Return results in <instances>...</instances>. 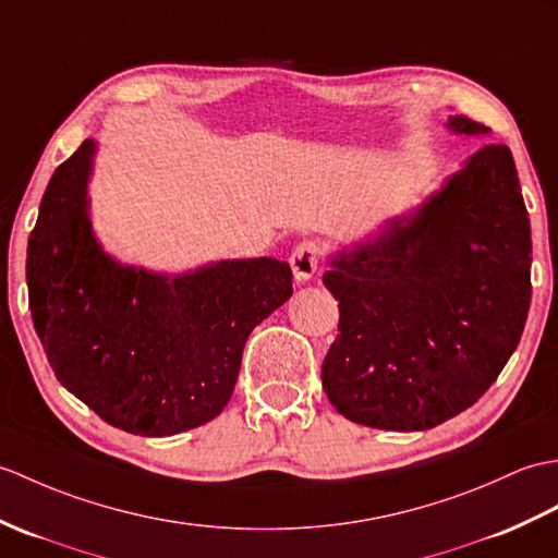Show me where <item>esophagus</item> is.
I'll list each match as a JSON object with an SVG mask.
<instances>
[{"label":"esophagus","instance_id":"esophagus-1","mask_svg":"<svg viewBox=\"0 0 558 558\" xmlns=\"http://www.w3.org/2000/svg\"><path fill=\"white\" fill-rule=\"evenodd\" d=\"M320 256H323V250H320L318 242L306 240V242L296 244V250H294L292 256H290L294 280H296V282L311 280V276L316 274V268H318V264H320Z\"/></svg>","mask_w":558,"mask_h":558}]
</instances>
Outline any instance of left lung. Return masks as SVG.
<instances>
[{"instance_id":"obj_1","label":"left lung","mask_w":558,"mask_h":558,"mask_svg":"<svg viewBox=\"0 0 558 558\" xmlns=\"http://www.w3.org/2000/svg\"><path fill=\"white\" fill-rule=\"evenodd\" d=\"M465 135L489 128L451 116ZM338 338L320 378L344 418L430 430L473 407L521 342L530 296V218L507 145H485L413 218L332 258Z\"/></svg>"}]
</instances>
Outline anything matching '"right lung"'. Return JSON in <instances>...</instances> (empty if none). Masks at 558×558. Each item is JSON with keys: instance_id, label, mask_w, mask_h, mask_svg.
<instances>
[{"instance_id": "add662e5", "label": "right lung", "mask_w": 558, "mask_h": 558, "mask_svg": "<svg viewBox=\"0 0 558 558\" xmlns=\"http://www.w3.org/2000/svg\"><path fill=\"white\" fill-rule=\"evenodd\" d=\"M95 142L63 161L28 238V300L57 380L125 433L163 437L216 418L250 332L292 294L290 264L220 262L166 278L116 264L87 220Z\"/></svg>"}]
</instances>
